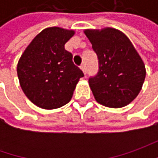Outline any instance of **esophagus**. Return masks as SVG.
<instances>
[{
  "instance_id": "esophagus-1",
  "label": "esophagus",
  "mask_w": 158,
  "mask_h": 158,
  "mask_svg": "<svg viewBox=\"0 0 158 158\" xmlns=\"http://www.w3.org/2000/svg\"><path fill=\"white\" fill-rule=\"evenodd\" d=\"M81 69H82V70L83 71V73L86 75V73H87V68H86V64L85 63H82V65H81Z\"/></svg>"
}]
</instances>
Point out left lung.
Listing matches in <instances>:
<instances>
[{
    "label": "left lung",
    "instance_id": "left-lung-1",
    "mask_svg": "<svg viewBox=\"0 0 158 158\" xmlns=\"http://www.w3.org/2000/svg\"><path fill=\"white\" fill-rule=\"evenodd\" d=\"M98 55V70L89 83L96 100L120 108L139 94L146 76L145 66L130 40L115 29L84 31Z\"/></svg>",
    "mask_w": 158,
    "mask_h": 158
}]
</instances>
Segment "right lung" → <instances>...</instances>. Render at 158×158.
Masks as SVG:
<instances>
[{
  "instance_id": "right-lung-1",
  "label": "right lung",
  "mask_w": 158,
  "mask_h": 158,
  "mask_svg": "<svg viewBox=\"0 0 158 158\" xmlns=\"http://www.w3.org/2000/svg\"><path fill=\"white\" fill-rule=\"evenodd\" d=\"M74 33L58 27L43 30L18 61L17 76L22 89L40 108L56 109L68 104L76 83L84 76L73 62V54L65 49V44Z\"/></svg>"
}]
</instances>
